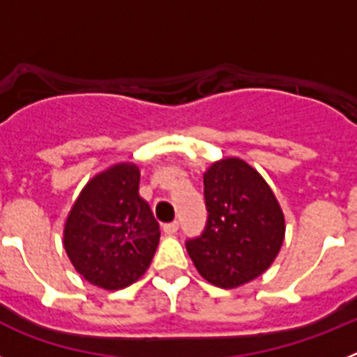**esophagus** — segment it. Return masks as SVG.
<instances>
[{"instance_id":"34e87169","label":"esophagus","mask_w":357,"mask_h":357,"mask_svg":"<svg viewBox=\"0 0 357 357\" xmlns=\"http://www.w3.org/2000/svg\"><path fill=\"white\" fill-rule=\"evenodd\" d=\"M162 230L166 232L168 236L175 234L176 230H178V222H172V223H166V225L162 227Z\"/></svg>"}]
</instances>
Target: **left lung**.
Returning <instances> with one entry per match:
<instances>
[{"instance_id": "obj_1", "label": "left lung", "mask_w": 357, "mask_h": 357, "mask_svg": "<svg viewBox=\"0 0 357 357\" xmlns=\"http://www.w3.org/2000/svg\"><path fill=\"white\" fill-rule=\"evenodd\" d=\"M206 229L185 241L198 273L238 288L266 272L284 241V214L263 176L241 159L214 162L204 175Z\"/></svg>"}]
</instances>
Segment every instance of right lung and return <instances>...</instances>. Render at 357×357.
I'll use <instances>...</instances> for the list:
<instances>
[{
    "label": "right lung",
    "instance_id": "add662e5",
    "mask_svg": "<svg viewBox=\"0 0 357 357\" xmlns=\"http://www.w3.org/2000/svg\"><path fill=\"white\" fill-rule=\"evenodd\" d=\"M160 229L139 195V169L118 164L82 189L64 227V248L91 284L121 289L139 279L157 250Z\"/></svg>",
    "mask_w": 357,
    "mask_h": 357
}]
</instances>
